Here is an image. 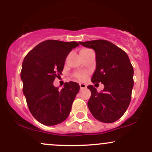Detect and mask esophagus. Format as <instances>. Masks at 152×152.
Instances as JSON below:
<instances>
[{
  "label": "esophagus",
  "instance_id": "obj_1",
  "mask_svg": "<svg viewBox=\"0 0 152 152\" xmlns=\"http://www.w3.org/2000/svg\"><path fill=\"white\" fill-rule=\"evenodd\" d=\"M79 85H80V88H81V89L86 88V85L84 84V83H80Z\"/></svg>",
  "mask_w": 152,
  "mask_h": 152
}]
</instances>
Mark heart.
<instances>
[{"label": "heart", "instance_id": "obj_1", "mask_svg": "<svg viewBox=\"0 0 152 152\" xmlns=\"http://www.w3.org/2000/svg\"><path fill=\"white\" fill-rule=\"evenodd\" d=\"M89 50V49H86V48H85V49H82L81 50V52L85 51V50ZM76 76L78 78V79L83 80L85 78H86V74H85V73H83V72H77L76 74Z\"/></svg>", "mask_w": 152, "mask_h": 152}]
</instances>
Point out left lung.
<instances>
[{"label":"left lung","mask_w":152,"mask_h":152,"mask_svg":"<svg viewBox=\"0 0 152 152\" xmlns=\"http://www.w3.org/2000/svg\"><path fill=\"white\" fill-rule=\"evenodd\" d=\"M94 50L96 69L92 83H102L104 88L98 93L92 85L88 106L94 117L104 123H112L123 116L129 107L134 86V69L126 52L106 40L79 42Z\"/></svg>","instance_id":"obj_1"}]
</instances>
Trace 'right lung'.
Masks as SVG:
<instances>
[{"mask_svg":"<svg viewBox=\"0 0 152 152\" xmlns=\"http://www.w3.org/2000/svg\"><path fill=\"white\" fill-rule=\"evenodd\" d=\"M78 46L74 41L47 40L33 48L23 59L20 72L23 92L31 114L43 124H58L70 114L79 85L66 82L59 90L53 83L61 74L67 56Z\"/></svg>","mask_w":152,"mask_h":152,"instance_id":"right-lung-1","label":"right lung"}]
</instances>
